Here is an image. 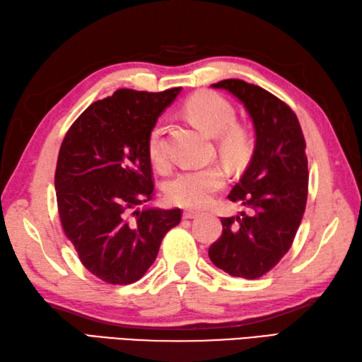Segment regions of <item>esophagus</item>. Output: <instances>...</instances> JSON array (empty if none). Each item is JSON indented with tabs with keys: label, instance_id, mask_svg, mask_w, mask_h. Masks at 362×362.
<instances>
[{
	"label": "esophagus",
	"instance_id": "esophagus-1",
	"mask_svg": "<svg viewBox=\"0 0 362 362\" xmlns=\"http://www.w3.org/2000/svg\"><path fill=\"white\" fill-rule=\"evenodd\" d=\"M198 216H200V214L195 212V211H184V214H182V217L186 218V220H194V218H197Z\"/></svg>",
	"mask_w": 362,
	"mask_h": 362
}]
</instances>
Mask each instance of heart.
I'll use <instances>...</instances> for the list:
<instances>
[{"label":"heart","instance_id":"obj_1","mask_svg":"<svg viewBox=\"0 0 362 362\" xmlns=\"http://www.w3.org/2000/svg\"><path fill=\"white\" fill-rule=\"evenodd\" d=\"M186 112L198 128L209 136H218V150L222 156L231 162H239L247 156L250 148L248 132L235 124V109L230 101L216 92H198L186 103ZM160 124L151 128L146 150L153 164L165 162L162 146ZM226 175L222 167L209 165L203 168H189L176 173L167 182L165 194L168 202L187 209H198L211 202L212 195L225 186Z\"/></svg>","mask_w":362,"mask_h":362}]
</instances>
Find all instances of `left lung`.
<instances>
[{
	"label": "left lung",
	"instance_id": "8db88e82",
	"mask_svg": "<svg viewBox=\"0 0 362 362\" xmlns=\"http://www.w3.org/2000/svg\"><path fill=\"white\" fill-rule=\"evenodd\" d=\"M212 87L242 103L252 117L256 144L252 160L228 195L245 211L222 218L223 231L209 247V257L231 276L255 279L289 252L303 218L306 144L293 110L265 88L242 79H223Z\"/></svg>",
	"mask_w": 362,
	"mask_h": 362
}]
</instances>
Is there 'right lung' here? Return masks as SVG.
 <instances>
[{
	"instance_id": "1",
	"label": "right lung",
	"mask_w": 362,
	"mask_h": 362,
	"mask_svg": "<svg viewBox=\"0 0 362 362\" xmlns=\"http://www.w3.org/2000/svg\"><path fill=\"white\" fill-rule=\"evenodd\" d=\"M180 92L120 88L92 103L59 150L54 187L64 233L84 267L109 284L142 278L181 222L178 208L139 209L154 192L146 140Z\"/></svg>"
}]
</instances>
